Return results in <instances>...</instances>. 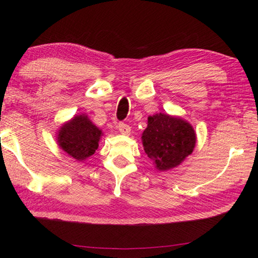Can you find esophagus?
Listing matches in <instances>:
<instances>
[{
	"label": "esophagus",
	"mask_w": 258,
	"mask_h": 258,
	"mask_svg": "<svg viewBox=\"0 0 258 258\" xmlns=\"http://www.w3.org/2000/svg\"><path fill=\"white\" fill-rule=\"evenodd\" d=\"M118 130H119V132H120L121 134H124V135H128L130 132H131L130 125L125 124V123H119V124H118Z\"/></svg>",
	"instance_id": "1"
}]
</instances>
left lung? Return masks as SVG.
<instances>
[{"label":"left lung","instance_id":"left-lung-1","mask_svg":"<svg viewBox=\"0 0 258 258\" xmlns=\"http://www.w3.org/2000/svg\"><path fill=\"white\" fill-rule=\"evenodd\" d=\"M141 139L146 154L161 172L180 165L192 154L197 141L190 123L161 112L148 117V126Z\"/></svg>","mask_w":258,"mask_h":258}]
</instances>
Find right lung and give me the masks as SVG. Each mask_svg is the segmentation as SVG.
<instances>
[{"mask_svg": "<svg viewBox=\"0 0 258 258\" xmlns=\"http://www.w3.org/2000/svg\"><path fill=\"white\" fill-rule=\"evenodd\" d=\"M102 131L86 115H78L64 123L58 131V145L74 159L83 161L92 156L99 147Z\"/></svg>", "mask_w": 258, "mask_h": 258, "instance_id": "obj_1", "label": "right lung"}]
</instances>
